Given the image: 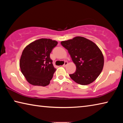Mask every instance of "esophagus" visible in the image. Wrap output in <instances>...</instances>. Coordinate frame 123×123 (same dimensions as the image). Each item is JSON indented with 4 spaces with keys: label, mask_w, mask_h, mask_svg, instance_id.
Segmentation results:
<instances>
[{
    "label": "esophagus",
    "mask_w": 123,
    "mask_h": 123,
    "mask_svg": "<svg viewBox=\"0 0 123 123\" xmlns=\"http://www.w3.org/2000/svg\"><path fill=\"white\" fill-rule=\"evenodd\" d=\"M67 64H68V62L67 61H65V62H64V63L63 64V66H62L66 67L67 65Z\"/></svg>",
    "instance_id": "34e87169"
}]
</instances>
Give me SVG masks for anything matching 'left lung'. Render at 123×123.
Returning a JSON list of instances; mask_svg holds the SVG:
<instances>
[{
    "label": "left lung",
    "mask_w": 123,
    "mask_h": 123,
    "mask_svg": "<svg viewBox=\"0 0 123 123\" xmlns=\"http://www.w3.org/2000/svg\"><path fill=\"white\" fill-rule=\"evenodd\" d=\"M61 45L67 50L76 65V71L69 76L75 82L82 85L93 82L103 70L104 60L98 47L83 37H76L62 41Z\"/></svg>",
    "instance_id": "1"
}]
</instances>
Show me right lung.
<instances>
[{
    "mask_svg": "<svg viewBox=\"0 0 123 123\" xmlns=\"http://www.w3.org/2000/svg\"><path fill=\"white\" fill-rule=\"evenodd\" d=\"M57 44L56 41L41 38L25 48L19 66L22 74L30 84L46 86L50 84L56 70L50 54Z\"/></svg>",
    "mask_w": 123,
    "mask_h": 123,
    "instance_id": "1",
    "label": "right lung"
}]
</instances>
